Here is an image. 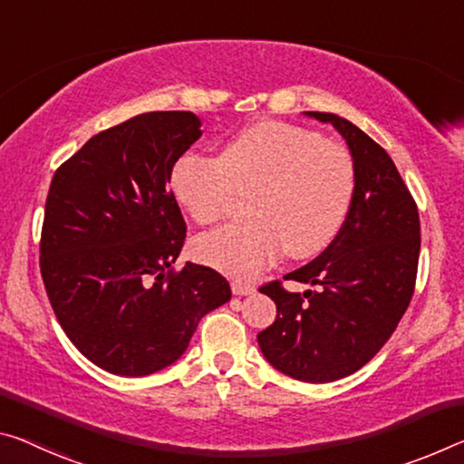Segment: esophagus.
<instances>
[{"label": "esophagus", "instance_id": "esophagus-1", "mask_svg": "<svg viewBox=\"0 0 464 464\" xmlns=\"http://www.w3.org/2000/svg\"><path fill=\"white\" fill-rule=\"evenodd\" d=\"M231 289L235 295H252V293L256 291V286L252 283H246V281H233Z\"/></svg>", "mask_w": 464, "mask_h": 464}]
</instances>
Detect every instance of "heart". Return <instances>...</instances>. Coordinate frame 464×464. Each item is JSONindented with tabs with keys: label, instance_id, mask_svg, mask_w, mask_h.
I'll return each instance as SVG.
<instances>
[{
	"label": "heart",
	"instance_id": "b5f03b06",
	"mask_svg": "<svg viewBox=\"0 0 464 464\" xmlns=\"http://www.w3.org/2000/svg\"><path fill=\"white\" fill-rule=\"evenodd\" d=\"M171 192L196 223L231 210L254 192L249 223L227 225L196 241V256L231 276H256L289 249L310 258L333 244L355 194V165L343 146L285 121H260L227 140L220 157L183 154Z\"/></svg>",
	"mask_w": 464,
	"mask_h": 464
}]
</instances>
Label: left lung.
<instances>
[{"label": "left lung", "mask_w": 464, "mask_h": 464, "mask_svg": "<svg viewBox=\"0 0 464 464\" xmlns=\"http://www.w3.org/2000/svg\"><path fill=\"white\" fill-rule=\"evenodd\" d=\"M305 115L344 138L355 194L333 244L285 276L318 291L301 295L281 281L260 286L276 304V320L258 334V344L278 372L324 384L355 373L392 336L413 297L421 235L417 204L388 152L349 120Z\"/></svg>", "instance_id": "8db88e82"}]
</instances>
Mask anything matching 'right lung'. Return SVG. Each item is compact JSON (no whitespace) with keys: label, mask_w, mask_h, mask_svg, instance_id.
I'll return each mask as SVG.
<instances>
[{"label":"right lung","mask_w":464,"mask_h":464,"mask_svg":"<svg viewBox=\"0 0 464 464\" xmlns=\"http://www.w3.org/2000/svg\"><path fill=\"white\" fill-rule=\"evenodd\" d=\"M192 111H150L92 136L57 169L45 202L41 275L63 333L115 376L178 362L198 322L231 299L217 270L173 264L186 220L169 181L202 136Z\"/></svg>","instance_id":"obj_1"}]
</instances>
